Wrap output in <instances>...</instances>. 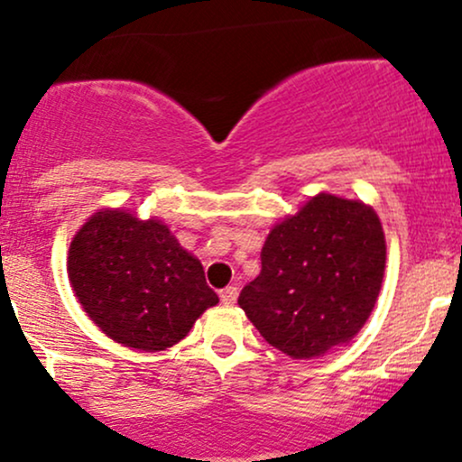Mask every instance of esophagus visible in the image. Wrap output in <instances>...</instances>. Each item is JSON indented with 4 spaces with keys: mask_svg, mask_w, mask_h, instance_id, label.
<instances>
[{
    "mask_svg": "<svg viewBox=\"0 0 462 462\" xmlns=\"http://www.w3.org/2000/svg\"><path fill=\"white\" fill-rule=\"evenodd\" d=\"M219 295H221V301H224L226 306H235L236 298H238V289L236 286H226Z\"/></svg>",
    "mask_w": 462,
    "mask_h": 462,
    "instance_id": "obj_1",
    "label": "esophagus"
}]
</instances>
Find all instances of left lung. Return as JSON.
<instances>
[{
  "mask_svg": "<svg viewBox=\"0 0 462 462\" xmlns=\"http://www.w3.org/2000/svg\"><path fill=\"white\" fill-rule=\"evenodd\" d=\"M261 261L238 306L286 356H323L352 341L374 310L386 263L383 224L363 201L319 193L273 226Z\"/></svg>",
  "mask_w": 462,
  "mask_h": 462,
  "instance_id": "left-lung-1",
  "label": "left lung"
}]
</instances>
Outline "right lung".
Masks as SVG:
<instances>
[{"mask_svg": "<svg viewBox=\"0 0 462 462\" xmlns=\"http://www.w3.org/2000/svg\"><path fill=\"white\" fill-rule=\"evenodd\" d=\"M69 280L106 337L141 352H161L187 337L219 298L204 267L158 219L99 210L69 247Z\"/></svg>", "mask_w": 462, "mask_h": 462, "instance_id": "right-lung-1", "label": "right lung"}]
</instances>
